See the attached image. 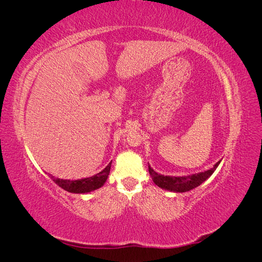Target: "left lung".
I'll use <instances>...</instances> for the list:
<instances>
[{"label":"left lung","instance_id":"8db88e82","mask_svg":"<svg viewBox=\"0 0 262 262\" xmlns=\"http://www.w3.org/2000/svg\"><path fill=\"white\" fill-rule=\"evenodd\" d=\"M221 161H219L215 165H214L213 168L200 171V172L191 173V175H187V176H164V175H161V173L156 172L149 165H148V171H149L150 177H152L154 181V184L160 188L168 190V191H171V192H187V191H190V190L196 188L198 186H200L201 184H203V182L207 180L214 171H215Z\"/></svg>","mask_w":262,"mask_h":262}]
</instances>
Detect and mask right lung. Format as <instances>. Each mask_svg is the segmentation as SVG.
<instances>
[{"instance_id":"obj_1","label":"right lung","mask_w":262,"mask_h":262,"mask_svg":"<svg viewBox=\"0 0 262 262\" xmlns=\"http://www.w3.org/2000/svg\"><path fill=\"white\" fill-rule=\"evenodd\" d=\"M113 162V161H112ZM112 162H110L106 167L100 172L96 173L92 177H87L77 180H69V179H53V181L62 189L67 190L72 193H87L92 192L94 190H97L105 185V182L109 176L110 167H112Z\"/></svg>"}]
</instances>
